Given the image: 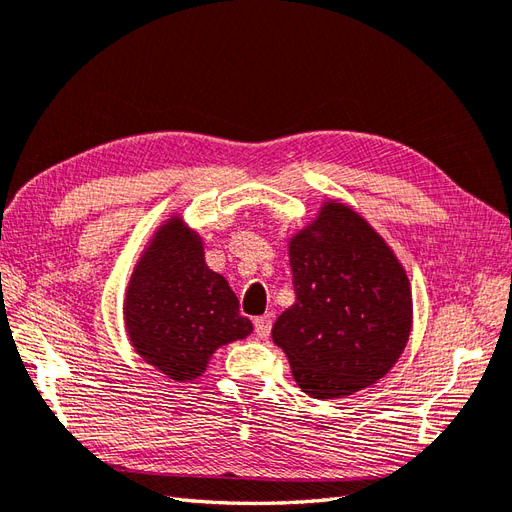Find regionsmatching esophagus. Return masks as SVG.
<instances>
[{"label":"esophagus","mask_w":512,"mask_h":512,"mask_svg":"<svg viewBox=\"0 0 512 512\" xmlns=\"http://www.w3.org/2000/svg\"><path fill=\"white\" fill-rule=\"evenodd\" d=\"M271 324H273V316H271V314L254 318V331H256V335H258L260 339L267 337V335L271 333Z\"/></svg>","instance_id":"obj_1"}]
</instances>
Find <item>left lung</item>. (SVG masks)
<instances>
[{
	"label": "left lung",
	"mask_w": 512,
	"mask_h": 512,
	"mask_svg": "<svg viewBox=\"0 0 512 512\" xmlns=\"http://www.w3.org/2000/svg\"><path fill=\"white\" fill-rule=\"evenodd\" d=\"M297 301L277 316L273 344L309 397L352 395L386 376L412 327L406 271L361 215L331 203L290 241Z\"/></svg>",
	"instance_id": "left-lung-1"
}]
</instances>
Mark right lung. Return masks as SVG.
Segmentation results:
<instances>
[{
    "instance_id": "right-lung-1",
    "label": "right lung",
    "mask_w": 512,
    "mask_h": 512,
    "mask_svg": "<svg viewBox=\"0 0 512 512\" xmlns=\"http://www.w3.org/2000/svg\"><path fill=\"white\" fill-rule=\"evenodd\" d=\"M126 324L143 359L173 380H192L209 356L250 335L239 299L205 265L203 245L177 220L166 224L138 262L126 297Z\"/></svg>"
}]
</instances>
